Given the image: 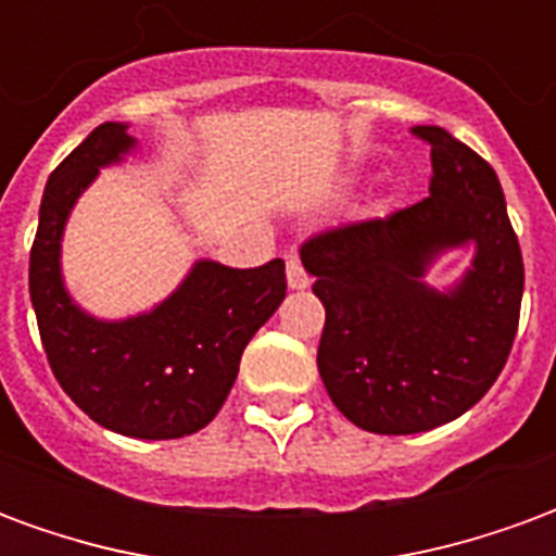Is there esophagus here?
Here are the masks:
<instances>
[{"mask_svg":"<svg viewBox=\"0 0 556 556\" xmlns=\"http://www.w3.org/2000/svg\"><path fill=\"white\" fill-rule=\"evenodd\" d=\"M308 285H311V278H308V271H305V266H302V260L299 257L287 260V287H290V290H305Z\"/></svg>","mask_w":556,"mask_h":556,"instance_id":"34e87169","label":"esophagus"}]
</instances>
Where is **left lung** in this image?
<instances>
[{"label": "left lung", "instance_id": "1", "mask_svg": "<svg viewBox=\"0 0 556 556\" xmlns=\"http://www.w3.org/2000/svg\"><path fill=\"white\" fill-rule=\"evenodd\" d=\"M431 194L377 222L302 245L326 308L317 368L332 404L371 434H419L458 419L494 386L518 332L523 260L497 173L437 125ZM473 247L455 286L424 281L448 250Z\"/></svg>", "mask_w": 556, "mask_h": 556}]
</instances>
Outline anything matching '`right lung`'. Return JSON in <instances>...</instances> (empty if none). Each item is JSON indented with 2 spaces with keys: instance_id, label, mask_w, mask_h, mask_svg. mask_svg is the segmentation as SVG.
<instances>
[{
  "instance_id": "obj_1",
  "label": "right lung",
  "mask_w": 556,
  "mask_h": 556,
  "mask_svg": "<svg viewBox=\"0 0 556 556\" xmlns=\"http://www.w3.org/2000/svg\"><path fill=\"white\" fill-rule=\"evenodd\" d=\"M137 149L125 122H104L47 179L29 254V296L50 368L89 419L137 440L206 428L230 395L248 341L287 296L285 260L233 269L197 260L155 308L101 320L62 278V236L101 167Z\"/></svg>"
}]
</instances>
